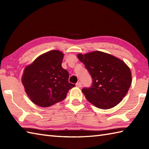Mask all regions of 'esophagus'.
<instances>
[{"label":"esophagus","instance_id":"34e87169","mask_svg":"<svg viewBox=\"0 0 149 149\" xmlns=\"http://www.w3.org/2000/svg\"><path fill=\"white\" fill-rule=\"evenodd\" d=\"M76 86L79 88H81V87H82V83H81V82H79V83H77L76 84Z\"/></svg>","mask_w":149,"mask_h":149}]
</instances>
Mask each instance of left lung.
Returning a JSON list of instances; mask_svg holds the SVG:
<instances>
[{
    "instance_id": "left-lung-1",
    "label": "left lung",
    "mask_w": 149,
    "mask_h": 149,
    "mask_svg": "<svg viewBox=\"0 0 149 149\" xmlns=\"http://www.w3.org/2000/svg\"><path fill=\"white\" fill-rule=\"evenodd\" d=\"M92 78L90 88L82 91L86 99L100 109L115 107L125 96L132 83L131 72L121 59L100 51L77 54Z\"/></svg>"
}]
</instances>
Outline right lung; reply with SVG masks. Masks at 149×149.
<instances>
[{"label":"right lung","mask_w":149,"mask_h":149,"mask_svg":"<svg viewBox=\"0 0 149 149\" xmlns=\"http://www.w3.org/2000/svg\"><path fill=\"white\" fill-rule=\"evenodd\" d=\"M64 54L54 50L40 56L26 66L22 81L28 97L40 107H49L64 100L75 84L68 82L69 74L61 66Z\"/></svg>","instance_id":"obj_1"}]
</instances>
